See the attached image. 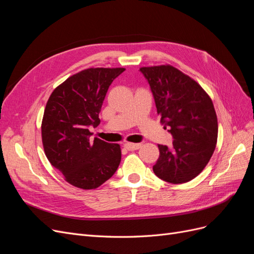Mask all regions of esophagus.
<instances>
[{"label": "esophagus", "instance_id": "34e87169", "mask_svg": "<svg viewBox=\"0 0 254 254\" xmlns=\"http://www.w3.org/2000/svg\"><path fill=\"white\" fill-rule=\"evenodd\" d=\"M141 146H142V144H140V143H137V144H134V143H125L124 144V147L126 149H128V150H136V149H139Z\"/></svg>", "mask_w": 254, "mask_h": 254}]
</instances>
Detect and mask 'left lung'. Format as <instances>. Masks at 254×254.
<instances>
[{"mask_svg": "<svg viewBox=\"0 0 254 254\" xmlns=\"http://www.w3.org/2000/svg\"><path fill=\"white\" fill-rule=\"evenodd\" d=\"M150 86L161 123L173 145H158L153 173L166 182L190 181L202 172L216 147L218 125L211 98L199 84L172 65L141 67Z\"/></svg>", "mask_w": 254, "mask_h": 254, "instance_id": "obj_1", "label": "left lung"}]
</instances>
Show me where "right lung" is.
Segmentation results:
<instances>
[{"mask_svg": "<svg viewBox=\"0 0 254 254\" xmlns=\"http://www.w3.org/2000/svg\"><path fill=\"white\" fill-rule=\"evenodd\" d=\"M125 68H88L68 77L51 94L45 107L41 132L51 164L72 186L92 190L114 175L121 162L119 144L94 137L107 91Z\"/></svg>", "mask_w": 254, "mask_h": 254, "instance_id": "right-lung-1", "label": "right lung"}]
</instances>
